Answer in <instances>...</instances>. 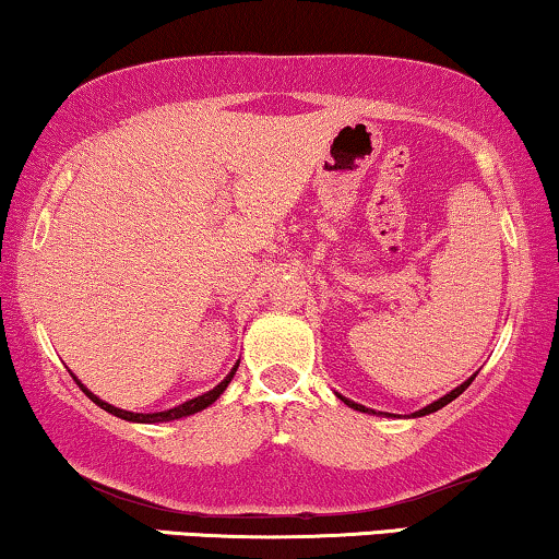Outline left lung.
Returning <instances> with one entry per match:
<instances>
[{
	"label": "left lung",
	"mask_w": 559,
	"mask_h": 559,
	"mask_svg": "<svg viewBox=\"0 0 559 559\" xmlns=\"http://www.w3.org/2000/svg\"><path fill=\"white\" fill-rule=\"evenodd\" d=\"M476 379V373H473L471 379H465L461 386H455V389H450V392L445 394V396H440V400H435L432 404H427V407H423V409H417V412H412V417H425V415H432V412H438V409H442L445 407V404H450L453 400H457V396H461L465 389L471 386V381ZM341 396V402H346L350 409H358V412H369V415H381V412H373V409H369V407H364V404H358V402H354V400H348V396H343V394H338ZM386 417H392L389 415V412H384Z\"/></svg>",
	"instance_id": "8db88e82"
}]
</instances>
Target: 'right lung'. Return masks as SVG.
I'll use <instances>...</instances> for the list:
<instances>
[{
	"label": "right lung",
	"mask_w": 559,
	"mask_h": 559,
	"mask_svg": "<svg viewBox=\"0 0 559 559\" xmlns=\"http://www.w3.org/2000/svg\"><path fill=\"white\" fill-rule=\"evenodd\" d=\"M236 369H239V361L234 364V369L226 373L224 377V381H221V384H216L213 389H209V392L205 394H201V396H193V400H188V402H182V404H178V407H170V409H163V412H129V409H119V407H114V404H109V402H104V400H98V396L94 394V392H88L86 386L81 384L79 381V377H73L75 381H79V386L83 389V392H86V396L94 404H98V407L102 409H106L109 412V415H114V417H119V419H127V423H140V425H155V423H173V419H180V417H190V415H195V412H201V409H205V407H211L213 402L218 400L221 394L226 392V386L231 384V379H234V373H236Z\"/></svg>",
	"instance_id": "right-lung-1"
}]
</instances>
